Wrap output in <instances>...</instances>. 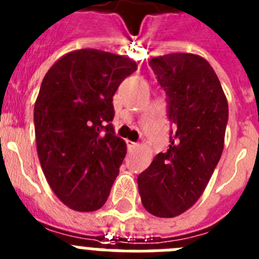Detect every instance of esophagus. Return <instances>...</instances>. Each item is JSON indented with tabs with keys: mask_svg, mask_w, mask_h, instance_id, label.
<instances>
[{
	"mask_svg": "<svg viewBox=\"0 0 259 259\" xmlns=\"http://www.w3.org/2000/svg\"><path fill=\"white\" fill-rule=\"evenodd\" d=\"M138 146H140L138 144H134V142H130V141H127V148L129 149H136V148H138Z\"/></svg>",
	"mask_w": 259,
	"mask_h": 259,
	"instance_id": "obj_1",
	"label": "esophagus"
}]
</instances>
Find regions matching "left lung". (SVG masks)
I'll use <instances>...</instances> for the list:
<instances>
[{
    "instance_id": "8db88e82",
    "label": "left lung",
    "mask_w": 259,
    "mask_h": 259,
    "mask_svg": "<svg viewBox=\"0 0 259 259\" xmlns=\"http://www.w3.org/2000/svg\"><path fill=\"white\" fill-rule=\"evenodd\" d=\"M149 65L166 92L176 132L167 151L155 155L137 184L149 213L171 218L190 209L209 184L224 150L229 106L215 71L201 56L171 53Z\"/></svg>"
}]
</instances>
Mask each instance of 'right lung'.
<instances>
[{
  "label": "right lung",
  "instance_id": "add662e5",
  "mask_svg": "<svg viewBox=\"0 0 259 259\" xmlns=\"http://www.w3.org/2000/svg\"><path fill=\"white\" fill-rule=\"evenodd\" d=\"M136 70L129 57L81 49L42 79L34 105L39 163L54 194L75 211L101 209L118 176L126 144L111 125L113 96Z\"/></svg>",
  "mask_w": 259,
  "mask_h": 259
}]
</instances>
